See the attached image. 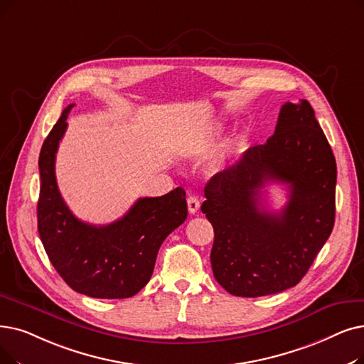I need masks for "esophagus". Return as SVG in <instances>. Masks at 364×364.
Here are the masks:
<instances>
[{
  "mask_svg": "<svg viewBox=\"0 0 364 364\" xmlns=\"http://www.w3.org/2000/svg\"><path fill=\"white\" fill-rule=\"evenodd\" d=\"M199 207H200L199 199H198L195 195H188V196H187V208H188V213H191V214L198 213Z\"/></svg>",
  "mask_w": 364,
  "mask_h": 364,
  "instance_id": "34e87169",
  "label": "esophagus"
}]
</instances>
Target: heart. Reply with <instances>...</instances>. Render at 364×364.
<instances>
[{
  "instance_id": "1",
  "label": "heart",
  "mask_w": 364,
  "mask_h": 364,
  "mask_svg": "<svg viewBox=\"0 0 364 364\" xmlns=\"http://www.w3.org/2000/svg\"><path fill=\"white\" fill-rule=\"evenodd\" d=\"M211 134H213V135H215V134H217V128H215V129H213V131H211ZM207 146H208V139L200 141V144H198V146L195 147V151H203L205 149H207Z\"/></svg>"
}]
</instances>
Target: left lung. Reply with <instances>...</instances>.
Segmentation results:
<instances>
[{"label":"left lung","instance_id":"left-lung-1","mask_svg":"<svg viewBox=\"0 0 364 364\" xmlns=\"http://www.w3.org/2000/svg\"><path fill=\"white\" fill-rule=\"evenodd\" d=\"M267 182L287 183L279 213L259 205ZM336 161L311 104L286 102L264 144L250 147L205 186L202 213L214 228L213 274L233 296L294 287L335 225Z\"/></svg>","mask_w":364,"mask_h":364}]
</instances>
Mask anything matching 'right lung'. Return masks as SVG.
Masks as SVG:
<instances>
[{
	"label": "right lung",
	"instance_id": "right-lung-1",
	"mask_svg": "<svg viewBox=\"0 0 364 364\" xmlns=\"http://www.w3.org/2000/svg\"><path fill=\"white\" fill-rule=\"evenodd\" d=\"M74 104L62 112L44 139L40 157L38 233L56 272L77 291L97 299L135 296L150 281L166 236L187 217L181 187L157 198H139L122 218L105 226L78 220L62 199L55 161Z\"/></svg>",
	"mask_w": 364,
	"mask_h": 364
}]
</instances>
